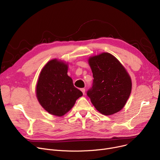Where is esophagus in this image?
I'll return each instance as SVG.
<instances>
[{
  "label": "esophagus",
  "mask_w": 160,
  "mask_h": 160,
  "mask_svg": "<svg viewBox=\"0 0 160 160\" xmlns=\"http://www.w3.org/2000/svg\"><path fill=\"white\" fill-rule=\"evenodd\" d=\"M81 90L82 91V94H85V88H81Z\"/></svg>",
  "instance_id": "esophagus-1"
}]
</instances>
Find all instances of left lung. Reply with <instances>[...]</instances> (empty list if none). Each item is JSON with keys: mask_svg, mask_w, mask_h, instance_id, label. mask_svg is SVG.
<instances>
[{"mask_svg": "<svg viewBox=\"0 0 160 160\" xmlns=\"http://www.w3.org/2000/svg\"><path fill=\"white\" fill-rule=\"evenodd\" d=\"M88 62L94 80L87 96L94 108L107 116L122 109L132 87L131 78L126 68L109 52L90 57Z\"/></svg>", "mask_w": 160, "mask_h": 160, "instance_id": "8db88e82", "label": "left lung"}]
</instances>
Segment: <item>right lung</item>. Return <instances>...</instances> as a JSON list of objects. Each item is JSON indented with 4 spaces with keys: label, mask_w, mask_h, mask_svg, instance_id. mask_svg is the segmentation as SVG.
Masks as SVG:
<instances>
[{
    "label": "right lung",
    "mask_w": 160,
    "mask_h": 160,
    "mask_svg": "<svg viewBox=\"0 0 160 160\" xmlns=\"http://www.w3.org/2000/svg\"><path fill=\"white\" fill-rule=\"evenodd\" d=\"M68 70L66 62L57 58L49 60L41 70L36 87V97L42 107L57 117L64 115L82 96L81 91L73 86Z\"/></svg>",
    "instance_id": "add662e5"
}]
</instances>
